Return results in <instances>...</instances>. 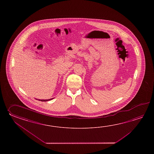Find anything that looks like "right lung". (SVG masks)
Returning <instances> with one entry per match:
<instances>
[{"label": "right lung", "instance_id": "right-lung-1", "mask_svg": "<svg viewBox=\"0 0 154 154\" xmlns=\"http://www.w3.org/2000/svg\"><path fill=\"white\" fill-rule=\"evenodd\" d=\"M54 98H50V99H48V100H39V99H36V100H39V101H49V100H52Z\"/></svg>", "mask_w": 154, "mask_h": 154}]
</instances>
